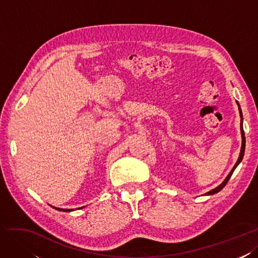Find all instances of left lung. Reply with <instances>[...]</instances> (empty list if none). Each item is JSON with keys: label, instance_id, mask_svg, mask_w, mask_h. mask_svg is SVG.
<instances>
[{"label": "left lung", "instance_id": "8db88e82", "mask_svg": "<svg viewBox=\"0 0 258 258\" xmlns=\"http://www.w3.org/2000/svg\"><path fill=\"white\" fill-rule=\"evenodd\" d=\"M237 105H238V107H239V112H240V117H241V123H240V128H241V137H242V145H241V150H240V154H239V158H238V161L235 162V164H234V166L232 167V170L230 171V173L227 175V177L224 179V181L220 183L219 186H217L216 188H214V189H212L211 191H209V192H207V194H204L203 196H212V195H215V194H217V192H219L220 190H222L225 186H226V183L228 182V180L230 179V177H231V175H232V173H233V171L235 170V167H237L240 163H241V161H242V159H243V156H244V150H245V137H244V131H243V115H242V111H241V108H240V105H239V102L237 101Z\"/></svg>", "mask_w": 258, "mask_h": 258}]
</instances>
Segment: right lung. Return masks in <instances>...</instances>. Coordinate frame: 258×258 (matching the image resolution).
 Returning a JSON list of instances; mask_svg holds the SVG:
<instances>
[{
	"label": "right lung",
	"mask_w": 258,
	"mask_h": 258,
	"mask_svg": "<svg viewBox=\"0 0 258 258\" xmlns=\"http://www.w3.org/2000/svg\"><path fill=\"white\" fill-rule=\"evenodd\" d=\"M51 208H54L55 210H57V211H61V212H72V211H75L73 209H59V208H55V207H51ZM84 207H82V208H79V209H83Z\"/></svg>",
	"instance_id": "add662e5"
}]
</instances>
